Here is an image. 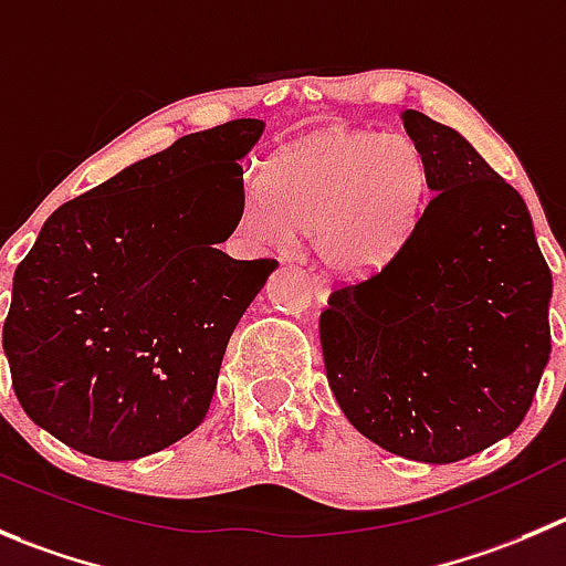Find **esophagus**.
I'll use <instances>...</instances> for the list:
<instances>
[{"label": "esophagus", "mask_w": 566, "mask_h": 566, "mask_svg": "<svg viewBox=\"0 0 566 566\" xmlns=\"http://www.w3.org/2000/svg\"><path fill=\"white\" fill-rule=\"evenodd\" d=\"M311 292H314V297L319 303H325V297L331 294V280L325 274H311Z\"/></svg>", "instance_id": "obj_1"}]
</instances>
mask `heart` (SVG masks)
I'll list each match as a JSON object with an SVG mask.
<instances>
[{"instance_id":"heart-1","label":"heart","mask_w":566,"mask_h":566,"mask_svg":"<svg viewBox=\"0 0 566 566\" xmlns=\"http://www.w3.org/2000/svg\"><path fill=\"white\" fill-rule=\"evenodd\" d=\"M428 158L406 133L316 130L280 149L266 180H250L239 228L266 247L311 233L338 272H373L408 241L428 202Z\"/></svg>"}]
</instances>
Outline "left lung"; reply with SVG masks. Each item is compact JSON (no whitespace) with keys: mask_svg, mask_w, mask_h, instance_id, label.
<instances>
[{"mask_svg":"<svg viewBox=\"0 0 566 566\" xmlns=\"http://www.w3.org/2000/svg\"><path fill=\"white\" fill-rule=\"evenodd\" d=\"M430 199L397 255L319 316L344 417L378 448L453 464L520 428L551 358L553 277L525 199L459 130L402 111Z\"/></svg>","mask_w":566,"mask_h":566,"instance_id":"left-lung-1","label":"left lung"}]
</instances>
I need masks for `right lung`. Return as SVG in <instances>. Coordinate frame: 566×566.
Listing matches in <instances>:
<instances>
[{
	"label": "right lung",
	"mask_w": 566,
	"mask_h": 566,
	"mask_svg": "<svg viewBox=\"0 0 566 566\" xmlns=\"http://www.w3.org/2000/svg\"><path fill=\"white\" fill-rule=\"evenodd\" d=\"M263 127L235 118L177 138L46 219L2 327L13 391L38 428L133 461L206 419L230 336L277 269L211 247L239 224V160Z\"/></svg>",
	"instance_id": "add662e5"
}]
</instances>
